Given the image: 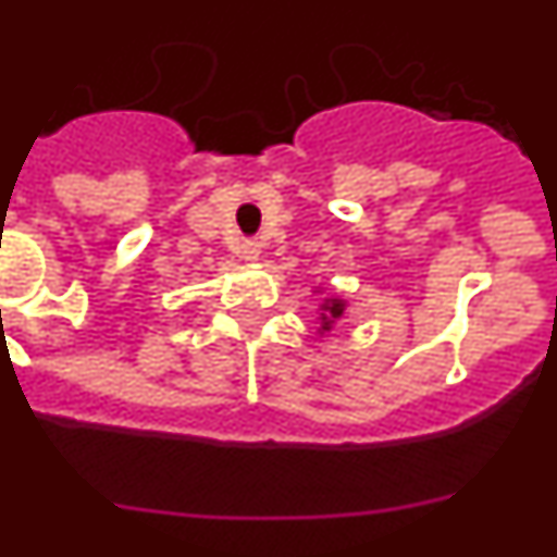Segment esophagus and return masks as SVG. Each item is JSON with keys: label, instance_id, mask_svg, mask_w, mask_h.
<instances>
[{"label": "esophagus", "instance_id": "34e87169", "mask_svg": "<svg viewBox=\"0 0 557 557\" xmlns=\"http://www.w3.org/2000/svg\"><path fill=\"white\" fill-rule=\"evenodd\" d=\"M243 259L245 262H256V259H259V245L256 243L243 245Z\"/></svg>", "mask_w": 557, "mask_h": 557}]
</instances>
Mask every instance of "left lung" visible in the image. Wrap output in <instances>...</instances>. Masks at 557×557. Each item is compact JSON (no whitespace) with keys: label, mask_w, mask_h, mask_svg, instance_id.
Listing matches in <instances>:
<instances>
[{"label":"left lung","mask_w":557,"mask_h":557,"mask_svg":"<svg viewBox=\"0 0 557 557\" xmlns=\"http://www.w3.org/2000/svg\"><path fill=\"white\" fill-rule=\"evenodd\" d=\"M346 307H348V304L343 301L339 295H329V298H323V304H321V318H318V321H321V329H318V334L332 332L334 323H337L339 318L346 314Z\"/></svg>","instance_id":"obj_1"}]
</instances>
